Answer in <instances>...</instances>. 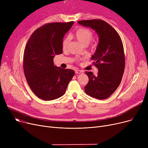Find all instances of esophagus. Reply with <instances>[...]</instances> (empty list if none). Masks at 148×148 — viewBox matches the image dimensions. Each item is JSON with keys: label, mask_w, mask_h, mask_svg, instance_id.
Returning a JSON list of instances; mask_svg holds the SVG:
<instances>
[{"label": "esophagus", "mask_w": 148, "mask_h": 148, "mask_svg": "<svg viewBox=\"0 0 148 148\" xmlns=\"http://www.w3.org/2000/svg\"><path fill=\"white\" fill-rule=\"evenodd\" d=\"M75 73L76 74H83L84 73V71H82V70H80V69H75Z\"/></svg>", "instance_id": "1"}]
</instances>
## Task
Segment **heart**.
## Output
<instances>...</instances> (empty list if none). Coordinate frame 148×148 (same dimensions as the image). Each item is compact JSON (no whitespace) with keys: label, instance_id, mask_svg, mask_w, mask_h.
Returning <instances> with one entry per match:
<instances>
[{"label":"heart","instance_id":"1","mask_svg":"<svg viewBox=\"0 0 148 148\" xmlns=\"http://www.w3.org/2000/svg\"><path fill=\"white\" fill-rule=\"evenodd\" d=\"M73 35L82 44L86 45H88L94 37V34L92 31L87 28L80 27L77 28L73 34ZM69 42V36H67L62 42V46L64 49H66Z\"/></svg>","mask_w":148,"mask_h":148}]
</instances>
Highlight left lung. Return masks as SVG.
I'll list each match as a JSON object with an SVG mask.
<instances>
[{"label":"left lung","instance_id":"left-lung-1","mask_svg":"<svg viewBox=\"0 0 148 148\" xmlns=\"http://www.w3.org/2000/svg\"><path fill=\"white\" fill-rule=\"evenodd\" d=\"M78 23L95 30L99 36L96 51L91 57L98 73L95 75L92 72H85L89 82L84 87V91L93 98L106 99L118 88L125 69V54L121 38L112 26L102 20H81Z\"/></svg>","mask_w":148,"mask_h":148}]
</instances>
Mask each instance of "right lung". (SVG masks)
<instances>
[{
	"instance_id": "1",
	"label": "right lung",
	"mask_w": 148,
	"mask_h": 148,
	"mask_svg": "<svg viewBox=\"0 0 148 148\" xmlns=\"http://www.w3.org/2000/svg\"><path fill=\"white\" fill-rule=\"evenodd\" d=\"M74 21L51 23L38 28L28 40L23 57V70L27 83L42 99L53 100L63 96L75 74L69 69L54 65L53 58L62 54L65 34Z\"/></svg>"
}]
</instances>
